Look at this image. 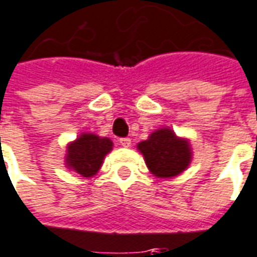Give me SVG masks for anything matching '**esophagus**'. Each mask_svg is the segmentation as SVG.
<instances>
[{
  "label": "esophagus",
  "mask_w": 257,
  "mask_h": 257,
  "mask_svg": "<svg viewBox=\"0 0 257 257\" xmlns=\"http://www.w3.org/2000/svg\"><path fill=\"white\" fill-rule=\"evenodd\" d=\"M119 145L122 147H131V139L129 138H122V139H119Z\"/></svg>",
  "instance_id": "1"
}]
</instances>
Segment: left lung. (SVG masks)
<instances>
[{
  "mask_svg": "<svg viewBox=\"0 0 257 257\" xmlns=\"http://www.w3.org/2000/svg\"><path fill=\"white\" fill-rule=\"evenodd\" d=\"M149 171L157 178H172L191 166L193 152L191 141L181 138L171 128H159L146 141L138 143Z\"/></svg>",
  "mask_w": 257,
  "mask_h": 257,
  "instance_id": "1",
  "label": "left lung"
}]
</instances>
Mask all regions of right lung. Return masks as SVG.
Masks as SVG:
<instances>
[{"label": "right lung", "instance_id": "1", "mask_svg": "<svg viewBox=\"0 0 257 257\" xmlns=\"http://www.w3.org/2000/svg\"><path fill=\"white\" fill-rule=\"evenodd\" d=\"M112 146L114 143L110 138L82 132L66 145L65 167L83 178H91L101 168L104 157L112 150Z\"/></svg>", "mask_w": 257, "mask_h": 257}]
</instances>
